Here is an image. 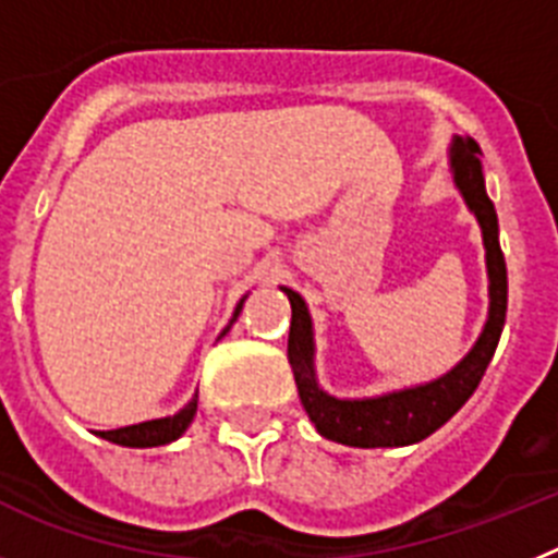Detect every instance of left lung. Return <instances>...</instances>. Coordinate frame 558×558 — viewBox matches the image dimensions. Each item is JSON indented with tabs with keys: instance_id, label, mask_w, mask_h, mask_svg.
<instances>
[{
	"instance_id": "1",
	"label": "left lung",
	"mask_w": 558,
	"mask_h": 558,
	"mask_svg": "<svg viewBox=\"0 0 558 558\" xmlns=\"http://www.w3.org/2000/svg\"><path fill=\"white\" fill-rule=\"evenodd\" d=\"M452 173L454 185L466 198L469 210L477 216L483 227V244H486L488 266V323L483 328L477 345L458 367L429 381V385L407 387L399 393H387L379 399L342 401L323 393L314 379V342L312 319H308L306 303L292 289H283L292 303V326H289V365H292L294 381L308 418L317 426V433L328 440L345 444V447L376 449V447H407L418 444L426 435H433L438 426L447 424L460 407L472 399L481 385L483 373L492 362L497 342H500L502 326H506L508 308V272L506 258L500 250V227H497V210L486 193L483 182L481 145L472 137H458L452 145Z\"/></svg>"
}]
</instances>
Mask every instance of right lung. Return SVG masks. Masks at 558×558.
Returning <instances> with one entry per match:
<instances>
[{
  "mask_svg": "<svg viewBox=\"0 0 558 558\" xmlns=\"http://www.w3.org/2000/svg\"><path fill=\"white\" fill-rule=\"evenodd\" d=\"M241 306H244V300H241L239 306H235V314L232 319L239 317ZM230 328V326H227ZM196 404H198V393L187 401L177 415L171 418H157V421H143V424H132V426H120V429H109V433H100V438L111 440V444H120V447H162V444H171L177 440L179 435L185 433L187 426H191L193 415H196Z\"/></svg>",
  "mask_w": 558,
  "mask_h": 558,
  "instance_id": "1",
  "label": "right lung"
}]
</instances>
